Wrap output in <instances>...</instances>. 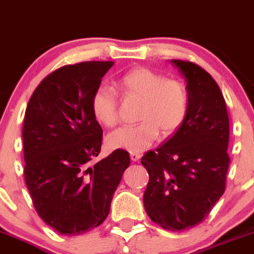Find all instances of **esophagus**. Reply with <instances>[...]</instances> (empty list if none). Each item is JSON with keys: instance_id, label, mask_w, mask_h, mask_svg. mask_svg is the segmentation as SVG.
<instances>
[{"instance_id": "1", "label": "esophagus", "mask_w": 254, "mask_h": 254, "mask_svg": "<svg viewBox=\"0 0 254 254\" xmlns=\"http://www.w3.org/2000/svg\"><path fill=\"white\" fill-rule=\"evenodd\" d=\"M130 158H131L132 162H138V160L141 158V154L140 153H130Z\"/></svg>"}]
</instances>
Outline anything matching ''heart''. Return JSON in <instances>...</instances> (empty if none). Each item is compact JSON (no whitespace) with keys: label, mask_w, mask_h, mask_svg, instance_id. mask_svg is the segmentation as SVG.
<instances>
[{"label":"heart","mask_w":254,"mask_h":254,"mask_svg":"<svg viewBox=\"0 0 254 254\" xmlns=\"http://www.w3.org/2000/svg\"><path fill=\"white\" fill-rule=\"evenodd\" d=\"M116 85L125 98L140 100L136 119L138 124L115 130L108 136L113 149L141 153L159 135H170L186 123L190 110V94L182 80L167 79L160 72L146 67H135L123 73ZM96 122L104 127L118 123L116 96L113 89L100 85L95 89L90 101Z\"/></svg>","instance_id":"1"}]
</instances>
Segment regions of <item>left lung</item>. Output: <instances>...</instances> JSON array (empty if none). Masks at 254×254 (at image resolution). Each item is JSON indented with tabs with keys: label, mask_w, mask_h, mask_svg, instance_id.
<instances>
[{
	"label": "left lung",
	"mask_w": 254,
	"mask_h": 254,
	"mask_svg": "<svg viewBox=\"0 0 254 254\" xmlns=\"http://www.w3.org/2000/svg\"><path fill=\"white\" fill-rule=\"evenodd\" d=\"M186 77L190 110L165 144L141 158L149 173L144 207L168 231L198 226L226 189L229 118L226 100L209 73L196 64L172 60Z\"/></svg>",
	"instance_id": "8db88e82"
}]
</instances>
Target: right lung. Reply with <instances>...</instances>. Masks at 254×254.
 <instances>
[{
    "label": "right lung",
    "instance_id": "right-lung-1",
    "mask_svg": "<svg viewBox=\"0 0 254 254\" xmlns=\"http://www.w3.org/2000/svg\"><path fill=\"white\" fill-rule=\"evenodd\" d=\"M113 65L86 61L63 66L40 82L26 108V186L37 214L66 236H79L103 223L130 165L129 153L123 149L90 165L103 143V129L90 101Z\"/></svg>",
    "mask_w": 254,
    "mask_h": 254
}]
</instances>
